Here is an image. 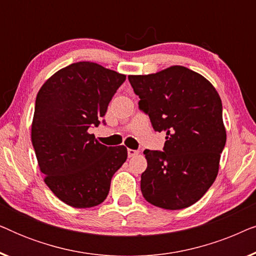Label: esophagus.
<instances>
[{
    "instance_id": "1",
    "label": "esophagus",
    "mask_w": 256,
    "mask_h": 256,
    "mask_svg": "<svg viewBox=\"0 0 256 256\" xmlns=\"http://www.w3.org/2000/svg\"><path fill=\"white\" fill-rule=\"evenodd\" d=\"M136 155H138V150H132V149H128V157L132 158V157H135Z\"/></svg>"
}]
</instances>
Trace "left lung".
Listing matches in <instances>:
<instances>
[{"label":"left lung","mask_w":256,"mask_h":256,"mask_svg":"<svg viewBox=\"0 0 256 256\" xmlns=\"http://www.w3.org/2000/svg\"><path fill=\"white\" fill-rule=\"evenodd\" d=\"M128 79L154 129L166 132L164 152H143V197L160 208H188L218 174L226 143L222 99L205 76L180 65Z\"/></svg>","instance_id":"obj_1"}]
</instances>
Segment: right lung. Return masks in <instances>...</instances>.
Returning <instances> with one entry per match:
<instances>
[{
  "instance_id": "right-lung-1",
  "label": "right lung",
  "mask_w": 256,
  "mask_h": 256,
  "mask_svg": "<svg viewBox=\"0 0 256 256\" xmlns=\"http://www.w3.org/2000/svg\"><path fill=\"white\" fill-rule=\"evenodd\" d=\"M124 80L96 62H79L59 70L38 90L31 124L38 166L48 188L72 208L101 204L127 160L124 146H106L88 132Z\"/></svg>"
}]
</instances>
